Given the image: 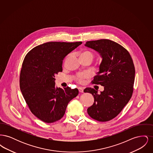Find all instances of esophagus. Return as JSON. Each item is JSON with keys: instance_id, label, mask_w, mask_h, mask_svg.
Masks as SVG:
<instances>
[{"instance_id": "obj_1", "label": "esophagus", "mask_w": 153, "mask_h": 153, "mask_svg": "<svg viewBox=\"0 0 153 153\" xmlns=\"http://www.w3.org/2000/svg\"><path fill=\"white\" fill-rule=\"evenodd\" d=\"M79 92H80V93H83V92H84V89H83V88H79Z\"/></svg>"}]
</instances>
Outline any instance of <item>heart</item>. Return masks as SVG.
Listing matches in <instances>:
<instances>
[{
    "label": "heart",
    "mask_w": 153,
    "mask_h": 153,
    "mask_svg": "<svg viewBox=\"0 0 153 153\" xmlns=\"http://www.w3.org/2000/svg\"><path fill=\"white\" fill-rule=\"evenodd\" d=\"M80 57H88L93 59L94 57V56L92 53L89 51H84L81 53L80 55ZM88 77V74L87 73H81L77 75L76 76V80H77L79 82H82L83 80L87 78Z\"/></svg>",
    "instance_id": "1"
}]
</instances>
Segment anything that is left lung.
<instances>
[{
	"label": "left lung",
	"instance_id": "left-lung-1",
	"mask_svg": "<svg viewBox=\"0 0 153 153\" xmlns=\"http://www.w3.org/2000/svg\"><path fill=\"white\" fill-rule=\"evenodd\" d=\"M84 45L97 51L102 58L99 71L92 83L104 87L100 94L94 88L84 90L94 97L88 114L97 121L107 122L117 117L130 100L135 67L128 51L115 42L102 39L88 41Z\"/></svg>",
	"mask_w": 153,
	"mask_h": 153
}]
</instances>
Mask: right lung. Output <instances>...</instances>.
Wrapping results in <instances>:
<instances>
[{
    "label": "right lung",
    "mask_w": 153,
    "mask_h": 153,
    "mask_svg": "<svg viewBox=\"0 0 153 153\" xmlns=\"http://www.w3.org/2000/svg\"><path fill=\"white\" fill-rule=\"evenodd\" d=\"M81 42H49L26 54L20 74V88L31 112L45 123H53L65 114L69 102L79 94L77 88L56 87L55 76L62 71L66 56Z\"/></svg>",
    "instance_id": "1"
}]
</instances>
